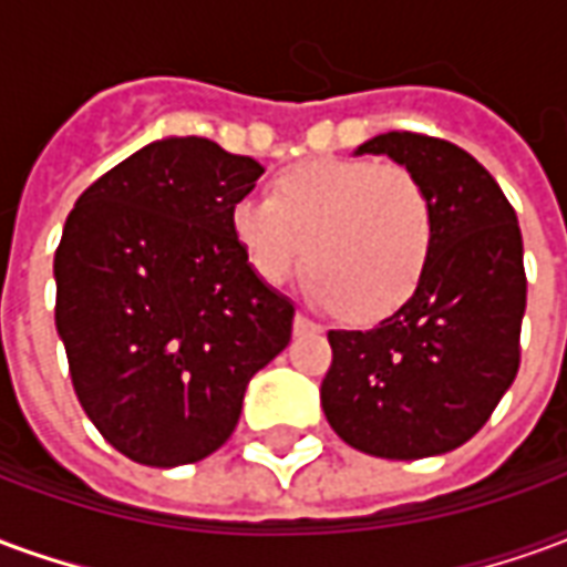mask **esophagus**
<instances>
[{
	"instance_id": "esophagus-1",
	"label": "esophagus",
	"mask_w": 567,
	"mask_h": 567,
	"mask_svg": "<svg viewBox=\"0 0 567 567\" xmlns=\"http://www.w3.org/2000/svg\"><path fill=\"white\" fill-rule=\"evenodd\" d=\"M309 331H319V324L312 319H307L303 312H297L295 316V333H309Z\"/></svg>"
}]
</instances>
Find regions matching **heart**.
Returning a JSON list of instances; mask_svg holds the SVG:
<instances>
[{
	"label": "heart",
	"instance_id": "1",
	"mask_svg": "<svg viewBox=\"0 0 567 567\" xmlns=\"http://www.w3.org/2000/svg\"><path fill=\"white\" fill-rule=\"evenodd\" d=\"M230 236L260 282L307 264V295L370 324L416 295L434 251V206L416 173L368 157H312L239 199Z\"/></svg>",
	"mask_w": 567,
	"mask_h": 567
}]
</instances>
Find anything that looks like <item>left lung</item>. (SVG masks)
I'll use <instances>...</instances> for the list:
<instances>
[{
    "mask_svg": "<svg viewBox=\"0 0 567 567\" xmlns=\"http://www.w3.org/2000/svg\"><path fill=\"white\" fill-rule=\"evenodd\" d=\"M355 154H389L425 185L434 251L416 295L370 331H331L321 406L340 437L380 458H425L486 425L519 370L523 234L483 163L446 140L382 133Z\"/></svg>",
    "mask_w": 567,
    "mask_h": 567,
    "instance_id": "8db88e82",
    "label": "left lung"
}]
</instances>
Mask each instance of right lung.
Segmentation results:
<instances>
[{
    "instance_id": "1",
    "label": "right lung",
    "mask_w": 567,
    "mask_h": 567,
    "mask_svg": "<svg viewBox=\"0 0 567 567\" xmlns=\"http://www.w3.org/2000/svg\"><path fill=\"white\" fill-rule=\"evenodd\" d=\"M264 166L212 140L151 142L100 175L54 255L56 333L84 413L151 467L234 434L248 380L291 340L295 303L248 270L230 209Z\"/></svg>"
}]
</instances>
